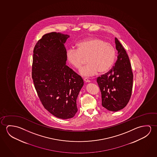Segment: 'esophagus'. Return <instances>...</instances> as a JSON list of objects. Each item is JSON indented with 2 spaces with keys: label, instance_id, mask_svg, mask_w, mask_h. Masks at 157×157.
I'll return each instance as SVG.
<instances>
[{
  "label": "esophagus",
  "instance_id": "esophagus-1",
  "mask_svg": "<svg viewBox=\"0 0 157 157\" xmlns=\"http://www.w3.org/2000/svg\"><path fill=\"white\" fill-rule=\"evenodd\" d=\"M84 81L86 82H90V80H88V78H87V77H85V78H84Z\"/></svg>",
  "mask_w": 157,
  "mask_h": 157
}]
</instances>
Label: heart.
I'll return each mask as SVG.
<instances>
[{
	"mask_svg": "<svg viewBox=\"0 0 157 157\" xmlns=\"http://www.w3.org/2000/svg\"><path fill=\"white\" fill-rule=\"evenodd\" d=\"M77 49L69 48L67 52V62L79 69L87 58L88 64L80 70L81 75L90 76L98 72L105 73L112 67L116 58L115 48L99 37H90L77 44Z\"/></svg>",
	"mask_w": 157,
	"mask_h": 157,
	"instance_id": "1",
	"label": "heart"
}]
</instances>
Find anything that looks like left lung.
I'll return each instance as SVG.
<instances>
[{"instance_id":"left-lung-1","label":"left lung","mask_w":157,"mask_h":157,"mask_svg":"<svg viewBox=\"0 0 157 157\" xmlns=\"http://www.w3.org/2000/svg\"><path fill=\"white\" fill-rule=\"evenodd\" d=\"M115 44L118 56L115 66L97 79L102 106L111 111H117L126 106L132 95L133 81L128 56L116 37Z\"/></svg>"}]
</instances>
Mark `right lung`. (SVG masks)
<instances>
[{"instance_id": "obj_1", "label": "right lung", "mask_w": 157, "mask_h": 157, "mask_svg": "<svg viewBox=\"0 0 157 157\" xmlns=\"http://www.w3.org/2000/svg\"><path fill=\"white\" fill-rule=\"evenodd\" d=\"M69 37L59 33L46 34L33 51L32 77L37 95L45 109L61 119L71 118L76 113V100L84 83L66 65L64 44Z\"/></svg>"}]
</instances>
